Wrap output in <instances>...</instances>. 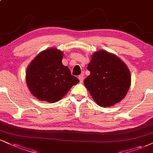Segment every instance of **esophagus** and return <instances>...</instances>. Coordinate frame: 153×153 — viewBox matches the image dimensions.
Masks as SVG:
<instances>
[{
	"label": "esophagus",
	"instance_id": "1",
	"mask_svg": "<svg viewBox=\"0 0 153 153\" xmlns=\"http://www.w3.org/2000/svg\"><path fill=\"white\" fill-rule=\"evenodd\" d=\"M79 79L80 81V83L83 82V81H84V76H83V75H80V76H79Z\"/></svg>",
	"mask_w": 153,
	"mask_h": 153
}]
</instances>
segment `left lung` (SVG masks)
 Here are the masks:
<instances>
[{"instance_id": "1", "label": "left lung", "mask_w": 153, "mask_h": 153, "mask_svg": "<svg viewBox=\"0 0 153 153\" xmlns=\"http://www.w3.org/2000/svg\"><path fill=\"white\" fill-rule=\"evenodd\" d=\"M84 84L101 107L112 106L126 97L131 84L128 67L116 54L99 50L92 54Z\"/></svg>"}]
</instances>
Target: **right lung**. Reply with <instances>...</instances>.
I'll use <instances>...</instances> for the list:
<instances>
[{"label": "right lung", "instance_id": "add662e5", "mask_svg": "<svg viewBox=\"0 0 153 153\" xmlns=\"http://www.w3.org/2000/svg\"><path fill=\"white\" fill-rule=\"evenodd\" d=\"M63 55L61 50L51 48L39 52L28 65L25 76L27 87L39 101L57 102L79 82L63 65Z\"/></svg>", "mask_w": 153, "mask_h": 153}]
</instances>
